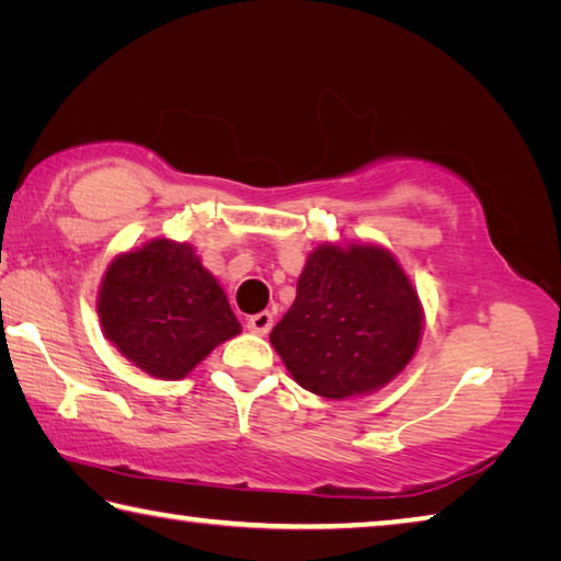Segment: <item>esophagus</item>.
<instances>
[{"label":"esophagus","instance_id":"esophagus-1","mask_svg":"<svg viewBox=\"0 0 561 561\" xmlns=\"http://www.w3.org/2000/svg\"><path fill=\"white\" fill-rule=\"evenodd\" d=\"M272 321H274L272 311H260V314H252L250 319H247V329H250L252 334L264 336L272 329Z\"/></svg>","mask_w":561,"mask_h":561}]
</instances>
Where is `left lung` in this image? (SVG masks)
<instances>
[{"label": "left lung", "instance_id": "obj_1", "mask_svg": "<svg viewBox=\"0 0 561 561\" xmlns=\"http://www.w3.org/2000/svg\"><path fill=\"white\" fill-rule=\"evenodd\" d=\"M421 324L413 284L383 247L321 244L270 341L301 388L341 401L401 374Z\"/></svg>", "mask_w": 561, "mask_h": 561}]
</instances>
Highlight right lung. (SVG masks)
<instances>
[{
  "instance_id": "obj_1",
  "label": "right lung",
  "mask_w": 561,
  "mask_h": 561,
  "mask_svg": "<svg viewBox=\"0 0 561 561\" xmlns=\"http://www.w3.org/2000/svg\"><path fill=\"white\" fill-rule=\"evenodd\" d=\"M103 334L156 378H183L240 321L193 247L153 240L111 262L99 291Z\"/></svg>"
}]
</instances>
